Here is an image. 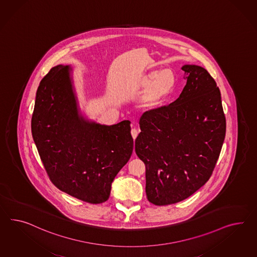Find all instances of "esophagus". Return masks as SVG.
<instances>
[{
  "instance_id": "34e87169",
  "label": "esophagus",
  "mask_w": 257,
  "mask_h": 257,
  "mask_svg": "<svg viewBox=\"0 0 257 257\" xmlns=\"http://www.w3.org/2000/svg\"><path fill=\"white\" fill-rule=\"evenodd\" d=\"M139 134V131L137 130V128H132V138L135 139L137 138V136H138Z\"/></svg>"
}]
</instances>
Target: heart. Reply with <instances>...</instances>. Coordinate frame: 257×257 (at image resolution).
Wrapping results in <instances>:
<instances>
[{
    "label": "heart",
    "mask_w": 257,
    "mask_h": 257,
    "mask_svg": "<svg viewBox=\"0 0 257 257\" xmlns=\"http://www.w3.org/2000/svg\"><path fill=\"white\" fill-rule=\"evenodd\" d=\"M140 86L146 88L139 97V104L146 110H155L163 105L174 92L177 76L170 68L155 70L144 75Z\"/></svg>",
    "instance_id": "heart-1"
}]
</instances>
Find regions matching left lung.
Here are the masks:
<instances>
[{"label": "left lung", "instance_id": "obj_1", "mask_svg": "<svg viewBox=\"0 0 257 257\" xmlns=\"http://www.w3.org/2000/svg\"><path fill=\"white\" fill-rule=\"evenodd\" d=\"M180 97L145 112L135 152L145 162L146 196L153 204H174L211 177L225 136V117L216 82L203 67L186 64Z\"/></svg>", "mask_w": 257, "mask_h": 257}]
</instances>
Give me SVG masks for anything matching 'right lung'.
Wrapping results in <instances>:
<instances>
[{
    "label": "right lung",
    "mask_w": 257,
    "mask_h": 257,
    "mask_svg": "<svg viewBox=\"0 0 257 257\" xmlns=\"http://www.w3.org/2000/svg\"><path fill=\"white\" fill-rule=\"evenodd\" d=\"M73 68L53 67L40 82L32 118L33 141L51 182L91 204L106 201L113 179L133 151L131 121L107 125L81 110Z\"/></svg>",
    "instance_id": "add662e5"
}]
</instances>
